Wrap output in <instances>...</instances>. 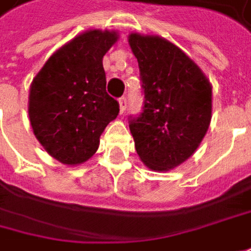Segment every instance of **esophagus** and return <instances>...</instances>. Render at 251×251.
Here are the masks:
<instances>
[{
  "mask_svg": "<svg viewBox=\"0 0 251 251\" xmlns=\"http://www.w3.org/2000/svg\"><path fill=\"white\" fill-rule=\"evenodd\" d=\"M119 104H120V113H124L126 108H127V99L126 97H121L119 99Z\"/></svg>",
  "mask_w": 251,
  "mask_h": 251,
  "instance_id": "1",
  "label": "esophagus"
}]
</instances>
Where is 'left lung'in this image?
Segmentation results:
<instances>
[{"instance_id": "left-lung-1", "label": "left lung", "mask_w": 251, "mask_h": 251, "mask_svg": "<svg viewBox=\"0 0 251 251\" xmlns=\"http://www.w3.org/2000/svg\"><path fill=\"white\" fill-rule=\"evenodd\" d=\"M138 60L144 107L130 117L138 157L148 168L169 171L196 151L212 119V86L191 57L155 35L130 33Z\"/></svg>"}]
</instances>
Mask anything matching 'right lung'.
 Wrapping results in <instances>:
<instances>
[{
	"mask_svg": "<svg viewBox=\"0 0 251 251\" xmlns=\"http://www.w3.org/2000/svg\"><path fill=\"white\" fill-rule=\"evenodd\" d=\"M117 39L114 31L83 32L57 49L32 80L28 113L33 134L65 165L92 157L107 124L119 116L103 68V56Z\"/></svg>",
	"mask_w": 251,
	"mask_h": 251,
	"instance_id": "add662e5",
	"label": "right lung"
}]
</instances>
